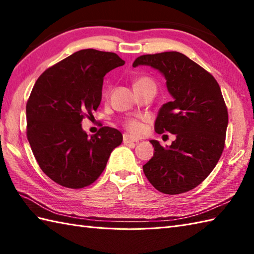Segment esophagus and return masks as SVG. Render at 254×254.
Here are the masks:
<instances>
[{
  "label": "esophagus",
  "mask_w": 254,
  "mask_h": 254,
  "mask_svg": "<svg viewBox=\"0 0 254 254\" xmlns=\"http://www.w3.org/2000/svg\"><path fill=\"white\" fill-rule=\"evenodd\" d=\"M138 139L135 137H132L130 135H127V134H124L123 135V143L124 144H131V143H137Z\"/></svg>",
  "instance_id": "1"
}]
</instances>
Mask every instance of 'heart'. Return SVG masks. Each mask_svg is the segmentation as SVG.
<instances>
[{
  "mask_svg": "<svg viewBox=\"0 0 254 254\" xmlns=\"http://www.w3.org/2000/svg\"><path fill=\"white\" fill-rule=\"evenodd\" d=\"M150 85H155V84L153 82V79H150L147 76L136 77L133 82V87L135 90L144 88L146 87V86H150ZM144 121H145L144 117H130V118L124 119L123 126L128 132L137 135V134H141L143 132Z\"/></svg>",
  "mask_w": 254,
  "mask_h": 254,
  "instance_id": "obj_1",
  "label": "heart"
}]
</instances>
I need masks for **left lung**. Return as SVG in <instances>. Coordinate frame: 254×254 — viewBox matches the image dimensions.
<instances>
[{"mask_svg":"<svg viewBox=\"0 0 254 254\" xmlns=\"http://www.w3.org/2000/svg\"><path fill=\"white\" fill-rule=\"evenodd\" d=\"M150 65L164 74L172 101L159 110L158 134H176L164 148L157 141L153 158L143 171L153 187L165 194L192 190L206 179L225 147L228 111L217 80L206 69L177 51L145 55L133 66Z\"/></svg>","mask_w":254,"mask_h":254,"instance_id":"obj_1","label":"left lung"}]
</instances>
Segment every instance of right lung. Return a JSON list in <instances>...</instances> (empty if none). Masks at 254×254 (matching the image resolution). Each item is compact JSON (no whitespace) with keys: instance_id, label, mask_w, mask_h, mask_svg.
Instances as JSON below:
<instances>
[{"instance_id":"obj_1","label":"right lung","mask_w":254,"mask_h":254,"mask_svg":"<svg viewBox=\"0 0 254 254\" xmlns=\"http://www.w3.org/2000/svg\"><path fill=\"white\" fill-rule=\"evenodd\" d=\"M124 63L113 52L84 49L47 68L35 83L26 105L27 138L41 170L58 185L90 186L122 143L117 128L102 127L88 137L80 122L99 107L105 75Z\"/></svg>"}]
</instances>
